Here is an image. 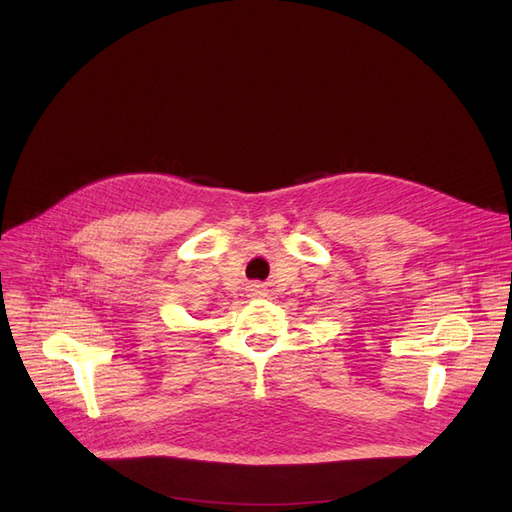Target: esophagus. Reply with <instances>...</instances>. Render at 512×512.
Here are the masks:
<instances>
[{
  "instance_id": "34e87169",
  "label": "esophagus",
  "mask_w": 512,
  "mask_h": 512,
  "mask_svg": "<svg viewBox=\"0 0 512 512\" xmlns=\"http://www.w3.org/2000/svg\"><path fill=\"white\" fill-rule=\"evenodd\" d=\"M250 292L254 294V297H256V294H265V290H262V286H258V284H254V286L250 288Z\"/></svg>"
}]
</instances>
